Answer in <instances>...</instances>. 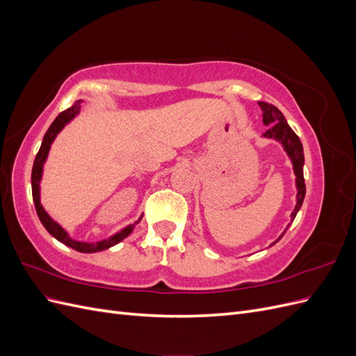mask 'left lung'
I'll list each match as a JSON object with an SVG mask.
<instances>
[{"mask_svg":"<svg viewBox=\"0 0 356 356\" xmlns=\"http://www.w3.org/2000/svg\"><path fill=\"white\" fill-rule=\"evenodd\" d=\"M260 108L263 111V123L267 126V131L264 132V138H270L277 141L284 147V152L289 157L291 163H293L294 175H296V188H297V196H296V208L291 212V222L294 221L297 212L300 211L301 204H303L305 196H306V184H305V177H303V166H305V154H303V144H301L300 138L294 134L293 129L289 127L286 123V118L284 114L279 111L275 105L267 104V102H258ZM291 222L286 225L282 234L272 243L275 245L282 239V236L288 230Z\"/></svg>","mask_w":356,"mask_h":356,"instance_id":"1","label":"left lung"}]
</instances>
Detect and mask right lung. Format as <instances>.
<instances>
[{
	"label": "right lung",
	"mask_w": 356,
	"mask_h": 356,
	"mask_svg": "<svg viewBox=\"0 0 356 356\" xmlns=\"http://www.w3.org/2000/svg\"><path fill=\"white\" fill-rule=\"evenodd\" d=\"M81 101H77L72 106H70L68 110L62 111L53 123L50 124V127L47 129V132L42 138V143L41 147L38 149V153L35 156L34 160V166H32V174H31V186H32V199H34V204H35V211L38 218L41 221V224L44 225V229L55 238L56 241H59L60 243L67 245L72 250L79 251V252H84V254H92V252H99V251H105L108 250V248L117 245L118 242H122L124 238H127L129 234H131L135 229V225L143 220V215L139 217L135 222L126 225L120 232H117L114 234H111L110 238H106L104 241H98V242H86V241H75L72 239L70 233L62 227V225L53 220L50 215L46 212L44 207L41 204V179H42V172H44V163L49 157V152H50V147L55 141L56 136L59 135V132L62 131L63 127H65L70 122H72L75 117H77L81 111Z\"/></svg>",
	"instance_id": "obj_1"
}]
</instances>
